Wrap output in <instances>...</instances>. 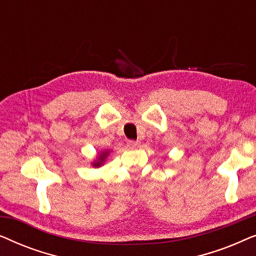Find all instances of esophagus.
Masks as SVG:
<instances>
[{
  "instance_id": "obj_1",
  "label": "esophagus",
  "mask_w": 256,
  "mask_h": 256,
  "mask_svg": "<svg viewBox=\"0 0 256 256\" xmlns=\"http://www.w3.org/2000/svg\"><path fill=\"white\" fill-rule=\"evenodd\" d=\"M127 146H129V148L135 149V148H138V146H140V142L138 141H134V140H130V141H128Z\"/></svg>"
}]
</instances>
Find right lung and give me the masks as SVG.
Segmentation results:
<instances>
[{
    "mask_svg": "<svg viewBox=\"0 0 256 256\" xmlns=\"http://www.w3.org/2000/svg\"><path fill=\"white\" fill-rule=\"evenodd\" d=\"M106 156H107V152H102V155H100V157H99V160H96V163H94V166H100L101 164H102V162L104 160V158H106Z\"/></svg>",
    "mask_w": 256,
    "mask_h": 256,
    "instance_id": "right-lung-1",
    "label": "right lung"
}]
</instances>
